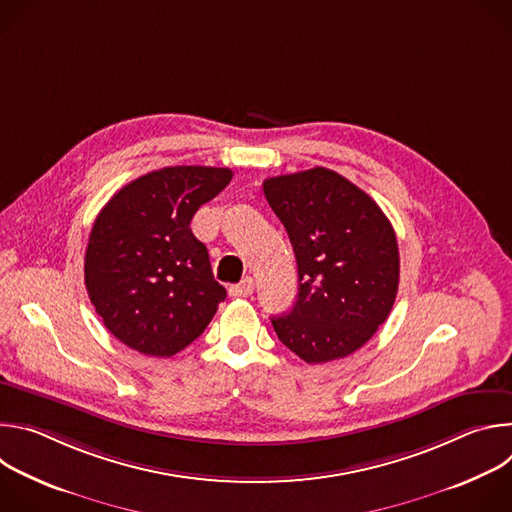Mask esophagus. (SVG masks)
I'll list each match as a JSON object with an SVG mask.
<instances>
[{"instance_id":"34e87169","label":"esophagus","mask_w":512,"mask_h":512,"mask_svg":"<svg viewBox=\"0 0 512 512\" xmlns=\"http://www.w3.org/2000/svg\"><path fill=\"white\" fill-rule=\"evenodd\" d=\"M253 289H255L253 277H245L241 283H235V285L229 287V294L233 298H247V296L253 294Z\"/></svg>"}]
</instances>
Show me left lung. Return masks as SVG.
Here are the masks:
<instances>
[{
  "mask_svg": "<svg viewBox=\"0 0 512 512\" xmlns=\"http://www.w3.org/2000/svg\"><path fill=\"white\" fill-rule=\"evenodd\" d=\"M265 198L298 263V300L271 318L277 338L310 364L344 358L387 320L399 287L397 237L379 204L328 168L275 176Z\"/></svg>",
  "mask_w": 512,
  "mask_h": 512,
  "instance_id": "obj_1",
  "label": "left lung"
}]
</instances>
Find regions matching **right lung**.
I'll return each mask as SVG.
<instances>
[{"label":"right lung","mask_w":512,"mask_h":512,"mask_svg":"<svg viewBox=\"0 0 512 512\" xmlns=\"http://www.w3.org/2000/svg\"><path fill=\"white\" fill-rule=\"evenodd\" d=\"M231 178L229 168H162L125 184L95 218L85 285L95 312L125 346L172 356L204 332L227 298L190 223Z\"/></svg>","instance_id":"obj_1"}]
</instances>
